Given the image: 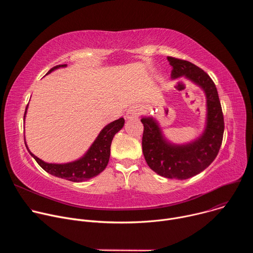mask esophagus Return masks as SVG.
<instances>
[{
    "label": "esophagus",
    "instance_id": "obj_1",
    "mask_svg": "<svg viewBox=\"0 0 253 253\" xmlns=\"http://www.w3.org/2000/svg\"><path fill=\"white\" fill-rule=\"evenodd\" d=\"M136 114H137V109H136V107H130V108H129V110H128V111H127V113H126V118H127V119L134 118V117L136 116Z\"/></svg>",
    "mask_w": 253,
    "mask_h": 253
}]
</instances>
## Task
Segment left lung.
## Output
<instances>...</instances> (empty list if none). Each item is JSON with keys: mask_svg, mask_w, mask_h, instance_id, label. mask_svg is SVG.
Wrapping results in <instances>:
<instances>
[{"mask_svg": "<svg viewBox=\"0 0 253 253\" xmlns=\"http://www.w3.org/2000/svg\"><path fill=\"white\" fill-rule=\"evenodd\" d=\"M173 67L172 78L185 76L200 86L207 99V123L194 142L174 145L167 142L153 118L143 117L142 150L148 166L166 178L188 179L206 169L217 156L222 144L224 118L217 89L209 75L191 62L167 57Z\"/></svg>", "mask_w": 253, "mask_h": 253, "instance_id": "8db88e82", "label": "left lung"}]
</instances>
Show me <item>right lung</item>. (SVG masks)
<instances>
[{"label":"right lung","mask_w":253,"mask_h":253,"mask_svg":"<svg viewBox=\"0 0 253 253\" xmlns=\"http://www.w3.org/2000/svg\"><path fill=\"white\" fill-rule=\"evenodd\" d=\"M66 66H67L66 64L57 65L53 67L47 74L51 73V72L54 71L55 69H58L60 67H66ZM27 108H28V105L26 107L24 118L26 116ZM124 122H125L124 118H120L105 126L100 132V134L98 135V137L96 138V140L94 141V143L92 144L90 149L81 159L74 162L66 163V164L46 163L43 160L39 159L37 156H35L29 150L27 144L26 143L25 144L32 157H34V159L37 161V163L46 172L56 177L69 180V181H72V182H82L97 176L106 168L110 158V147H111L112 139L114 135L122 129V127L124 126Z\"/></svg>","instance_id":"right-lung-1"}]
</instances>
